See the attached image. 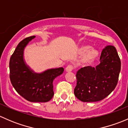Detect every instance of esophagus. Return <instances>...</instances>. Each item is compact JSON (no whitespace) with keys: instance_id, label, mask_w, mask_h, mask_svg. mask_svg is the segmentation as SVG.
I'll use <instances>...</instances> for the list:
<instances>
[{"instance_id":"34e87169","label":"esophagus","mask_w":128,"mask_h":128,"mask_svg":"<svg viewBox=\"0 0 128 128\" xmlns=\"http://www.w3.org/2000/svg\"><path fill=\"white\" fill-rule=\"evenodd\" d=\"M73 70V66L72 65H68L66 68V72H71Z\"/></svg>"}]
</instances>
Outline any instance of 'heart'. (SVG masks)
Here are the masks:
<instances>
[{"label": "heart", "instance_id": "b5f03b06", "mask_svg": "<svg viewBox=\"0 0 128 128\" xmlns=\"http://www.w3.org/2000/svg\"><path fill=\"white\" fill-rule=\"evenodd\" d=\"M78 52L82 54L80 61L84 64H90L92 63L98 55V52L95 49L92 48L87 45H82L78 48Z\"/></svg>", "mask_w": 128, "mask_h": 128}]
</instances>
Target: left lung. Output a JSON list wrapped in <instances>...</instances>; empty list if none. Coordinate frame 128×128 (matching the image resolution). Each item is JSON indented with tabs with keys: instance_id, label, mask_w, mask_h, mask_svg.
<instances>
[{
	"instance_id": "left-lung-1",
	"label": "left lung",
	"mask_w": 128,
	"mask_h": 128,
	"mask_svg": "<svg viewBox=\"0 0 128 128\" xmlns=\"http://www.w3.org/2000/svg\"><path fill=\"white\" fill-rule=\"evenodd\" d=\"M100 62L96 68L84 67L76 74L74 95L80 101H100L108 96L116 86L121 60L115 47L106 46L102 50Z\"/></svg>"
}]
</instances>
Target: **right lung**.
Instances as JSON below:
<instances>
[{"label": "right lung", "instance_id": "obj_1", "mask_svg": "<svg viewBox=\"0 0 128 128\" xmlns=\"http://www.w3.org/2000/svg\"><path fill=\"white\" fill-rule=\"evenodd\" d=\"M34 36L20 41L12 55L9 62L10 79L13 87L22 96L31 102H47L54 95V79L64 72V68L48 69L34 73L25 64L24 51Z\"/></svg>", "mask_w": 128, "mask_h": 128}]
</instances>
